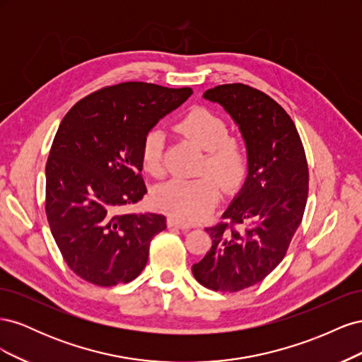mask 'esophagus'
<instances>
[{
  "instance_id": "esophagus-1",
  "label": "esophagus",
  "mask_w": 362,
  "mask_h": 362,
  "mask_svg": "<svg viewBox=\"0 0 362 362\" xmlns=\"http://www.w3.org/2000/svg\"><path fill=\"white\" fill-rule=\"evenodd\" d=\"M168 226H170V228H180V229H182V231H187V229H190L189 225L181 223L180 221H177V218L172 217V216L168 217Z\"/></svg>"
}]
</instances>
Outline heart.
I'll list each match as a JSON object with an SVG mask.
<instances>
[{
	"label": "heart",
	"instance_id": "obj_1",
	"mask_svg": "<svg viewBox=\"0 0 362 362\" xmlns=\"http://www.w3.org/2000/svg\"><path fill=\"white\" fill-rule=\"evenodd\" d=\"M194 145L206 151L204 172H210L226 192L235 190L247 173V151L242 140L228 136L226 122L216 113L198 107L185 115L177 125ZM164 134L152 129L141 144L140 157L145 170L160 175L163 170ZM221 190L210 177L194 180H170L154 193V202L163 211L182 223L205 218L216 206Z\"/></svg>",
	"mask_w": 362,
	"mask_h": 362
}]
</instances>
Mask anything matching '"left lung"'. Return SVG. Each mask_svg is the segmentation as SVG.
<instances>
[{"instance_id": "1", "label": "left lung", "mask_w": 362, "mask_h": 362, "mask_svg": "<svg viewBox=\"0 0 362 362\" xmlns=\"http://www.w3.org/2000/svg\"><path fill=\"white\" fill-rule=\"evenodd\" d=\"M204 100L216 103L238 127L247 151V177L223 213L228 223L205 228L213 245L193 264V276L214 291H238L275 269L302 222L308 198V164L298 129L284 108L254 87L222 84Z\"/></svg>"}]
</instances>
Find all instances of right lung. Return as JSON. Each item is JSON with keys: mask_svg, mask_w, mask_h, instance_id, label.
Instances as JSON below:
<instances>
[{"mask_svg": "<svg viewBox=\"0 0 362 362\" xmlns=\"http://www.w3.org/2000/svg\"><path fill=\"white\" fill-rule=\"evenodd\" d=\"M192 93L120 83L86 96L63 117L47 161L45 210L64 261L84 281L112 287L145 269L166 217L127 211L148 192L141 144Z\"/></svg>", "mask_w": 362, "mask_h": 362, "instance_id": "add662e5", "label": "right lung"}]
</instances>
